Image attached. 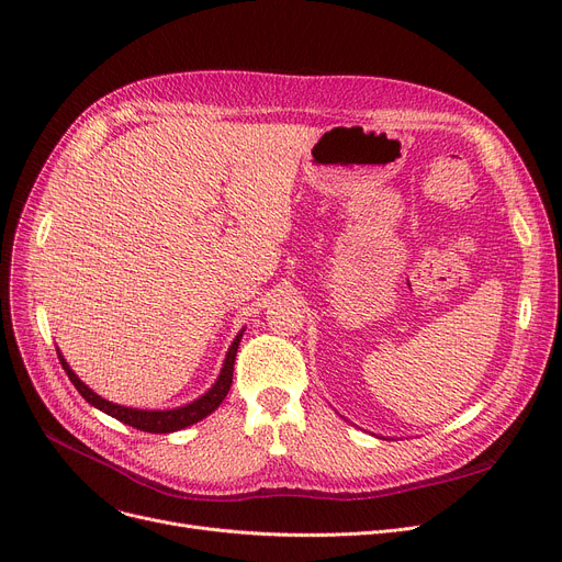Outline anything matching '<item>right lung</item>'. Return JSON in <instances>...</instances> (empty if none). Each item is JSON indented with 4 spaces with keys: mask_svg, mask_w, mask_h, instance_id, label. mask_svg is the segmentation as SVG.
Wrapping results in <instances>:
<instances>
[{
    "mask_svg": "<svg viewBox=\"0 0 562 562\" xmlns=\"http://www.w3.org/2000/svg\"><path fill=\"white\" fill-rule=\"evenodd\" d=\"M244 337V330L234 337L232 346L227 348V356L223 360V369L216 378L214 385L206 390L202 396H198L195 401L187 403V405H180V407H168V409H140V407H127V405H117L113 401H106L102 398L100 394H95L91 387L86 385V382L79 380V375L70 369V364L66 362V358L61 356V350L58 352V360H61V367L66 369L68 378L72 385L77 387V392L91 403L93 407L102 409L104 415L123 422L136 430H143V432H175V430H182L187 426H193L198 422H202L204 417H210L212 412L223 403V398L227 396L229 387H232V371H234V360H236V350H239V341Z\"/></svg>",
    "mask_w": 562,
    "mask_h": 562,
    "instance_id": "obj_1",
    "label": "right lung"
}]
</instances>
